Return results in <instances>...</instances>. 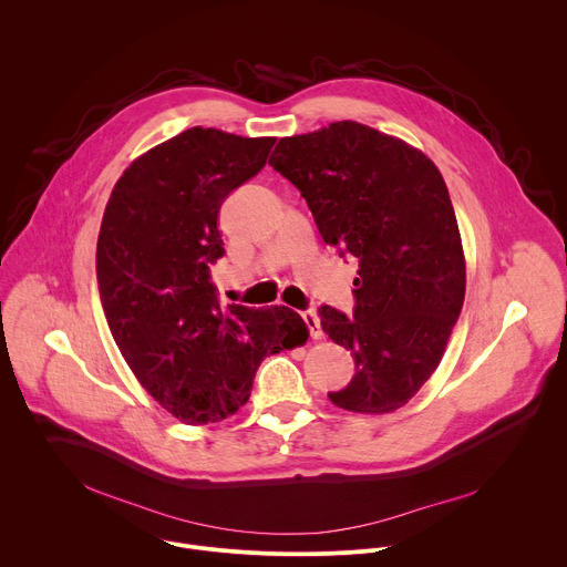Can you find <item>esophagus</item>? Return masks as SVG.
Instances as JSON below:
<instances>
[{
	"label": "esophagus",
	"instance_id": "34e87169",
	"mask_svg": "<svg viewBox=\"0 0 567 567\" xmlns=\"http://www.w3.org/2000/svg\"><path fill=\"white\" fill-rule=\"evenodd\" d=\"M300 316H302L305 326H307V330H309V337H311V339H320V337H322V328H320L318 313H316L313 309H305Z\"/></svg>",
	"mask_w": 567,
	"mask_h": 567
}]
</instances>
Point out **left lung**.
I'll return each mask as SVG.
<instances>
[{"instance_id":"8db88e82","label":"left lung","mask_w":567,"mask_h":567,"mask_svg":"<svg viewBox=\"0 0 567 567\" xmlns=\"http://www.w3.org/2000/svg\"><path fill=\"white\" fill-rule=\"evenodd\" d=\"M269 166L300 190L322 239L359 262L352 316L318 307L357 368L330 399L354 413L401 409L435 372L464 302L462 239L440 171L354 121L280 138Z\"/></svg>"}]
</instances>
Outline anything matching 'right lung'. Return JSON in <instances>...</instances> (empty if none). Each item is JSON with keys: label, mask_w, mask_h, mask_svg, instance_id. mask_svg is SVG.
I'll return each instance as SVG.
<instances>
[{"label": "right lung", "mask_w": 567, "mask_h": 567, "mask_svg": "<svg viewBox=\"0 0 567 567\" xmlns=\"http://www.w3.org/2000/svg\"><path fill=\"white\" fill-rule=\"evenodd\" d=\"M276 138L190 127L138 156L107 202L96 278L112 337L141 385L186 424L245 406L260 363L307 341L289 307L221 305L210 267L217 215L256 177Z\"/></svg>", "instance_id": "1"}]
</instances>
